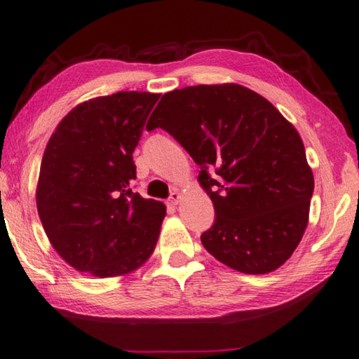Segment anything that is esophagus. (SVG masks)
I'll return each instance as SVG.
<instances>
[{"label":"esophagus","mask_w":359,"mask_h":359,"mask_svg":"<svg viewBox=\"0 0 359 359\" xmlns=\"http://www.w3.org/2000/svg\"><path fill=\"white\" fill-rule=\"evenodd\" d=\"M181 198H183V196H181V194H180V191H173L172 194H170V198H168V203L170 205H172V206H176V205H178L180 202H181Z\"/></svg>","instance_id":"obj_1"}]
</instances>
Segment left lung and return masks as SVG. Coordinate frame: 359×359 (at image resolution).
I'll use <instances>...</instances> for the list:
<instances>
[{
	"instance_id": "obj_1",
	"label": "left lung",
	"mask_w": 359,
	"mask_h": 359,
	"mask_svg": "<svg viewBox=\"0 0 359 359\" xmlns=\"http://www.w3.org/2000/svg\"><path fill=\"white\" fill-rule=\"evenodd\" d=\"M156 128L173 135L202 168L198 183L216 210L202 235L205 249L244 274L284 265L304 235L313 192L294 126L259 93L221 83L163 94L147 124Z\"/></svg>"
}]
</instances>
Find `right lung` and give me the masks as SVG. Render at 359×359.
Returning <instances> with one entry per match:
<instances>
[{"mask_svg":"<svg viewBox=\"0 0 359 359\" xmlns=\"http://www.w3.org/2000/svg\"><path fill=\"white\" fill-rule=\"evenodd\" d=\"M161 94L119 91L79 104L43 151L36 205L50 244L94 278L140 268L154 252L165 205L132 192V159Z\"/></svg>","mask_w":359,"mask_h":359,"instance_id":"add662e5","label":"right lung"}]
</instances>
